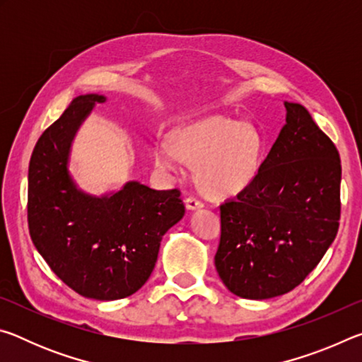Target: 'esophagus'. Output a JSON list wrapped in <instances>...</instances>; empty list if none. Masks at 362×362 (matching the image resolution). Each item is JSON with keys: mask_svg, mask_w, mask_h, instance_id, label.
Returning <instances> with one entry per match:
<instances>
[{"mask_svg": "<svg viewBox=\"0 0 362 362\" xmlns=\"http://www.w3.org/2000/svg\"><path fill=\"white\" fill-rule=\"evenodd\" d=\"M185 206H187L188 211H198V209H203V207H204L203 201L194 198V196H189V198L185 199Z\"/></svg>", "mask_w": 362, "mask_h": 362, "instance_id": "1", "label": "esophagus"}]
</instances>
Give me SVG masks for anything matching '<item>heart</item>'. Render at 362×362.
Instances as JSON below:
<instances>
[{
	"mask_svg": "<svg viewBox=\"0 0 362 362\" xmlns=\"http://www.w3.org/2000/svg\"><path fill=\"white\" fill-rule=\"evenodd\" d=\"M153 161L164 173H179L183 159L194 163L199 188L211 196H233L259 173L263 139L246 121L214 115L188 122L153 144Z\"/></svg>",
	"mask_w": 362,
	"mask_h": 362,
	"instance_id": "1",
	"label": "heart"
}]
</instances>
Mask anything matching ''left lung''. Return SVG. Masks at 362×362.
Listing matches in <instances>:
<instances>
[{
    "label": "left lung",
    "instance_id": "left-lung-1",
    "mask_svg": "<svg viewBox=\"0 0 362 362\" xmlns=\"http://www.w3.org/2000/svg\"><path fill=\"white\" fill-rule=\"evenodd\" d=\"M247 188L220 206L216 268L238 297L267 300L297 287L334 243L341 166L335 145L300 103Z\"/></svg>",
    "mask_w": 362,
    "mask_h": 362
}]
</instances>
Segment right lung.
<instances>
[{
    "label": "right lung",
    "instance_id": "obj_1",
    "mask_svg": "<svg viewBox=\"0 0 362 362\" xmlns=\"http://www.w3.org/2000/svg\"><path fill=\"white\" fill-rule=\"evenodd\" d=\"M105 95L84 94L42 132L28 168V228L35 247L79 296L118 300L142 287L155 268L166 231L185 216L179 189L139 180L90 194L70 173L71 145Z\"/></svg>",
    "mask_w": 362,
    "mask_h": 362
}]
</instances>
